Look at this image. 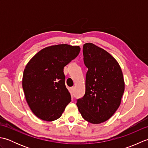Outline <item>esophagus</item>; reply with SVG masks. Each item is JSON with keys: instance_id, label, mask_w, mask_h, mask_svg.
Masks as SVG:
<instances>
[{"instance_id": "1", "label": "esophagus", "mask_w": 148, "mask_h": 148, "mask_svg": "<svg viewBox=\"0 0 148 148\" xmlns=\"http://www.w3.org/2000/svg\"><path fill=\"white\" fill-rule=\"evenodd\" d=\"M70 92L71 93H73L74 92V87H71L70 88Z\"/></svg>"}]
</instances>
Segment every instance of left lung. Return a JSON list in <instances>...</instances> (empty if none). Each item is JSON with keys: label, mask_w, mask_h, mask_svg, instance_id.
I'll return each instance as SVG.
<instances>
[{"label": "left lung", "mask_w": 148, "mask_h": 148, "mask_svg": "<svg viewBox=\"0 0 148 148\" xmlns=\"http://www.w3.org/2000/svg\"><path fill=\"white\" fill-rule=\"evenodd\" d=\"M83 60L88 68L85 94L76 105L88 122L99 124L114 114L125 91L121 69L113 56L92 43L83 45Z\"/></svg>", "instance_id": "8db88e82"}]
</instances>
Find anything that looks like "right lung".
I'll list each match as a JSON object with an SVG mask.
<instances>
[{
  "mask_svg": "<svg viewBox=\"0 0 148 148\" xmlns=\"http://www.w3.org/2000/svg\"><path fill=\"white\" fill-rule=\"evenodd\" d=\"M79 46L66 44L43 48L27 63L22 86L27 102L37 118L53 121L62 116L71 96L65 85L64 67L76 58Z\"/></svg>",
  "mask_w": 148,
  "mask_h": 148,
  "instance_id": "add662e5",
  "label": "right lung"
}]
</instances>
